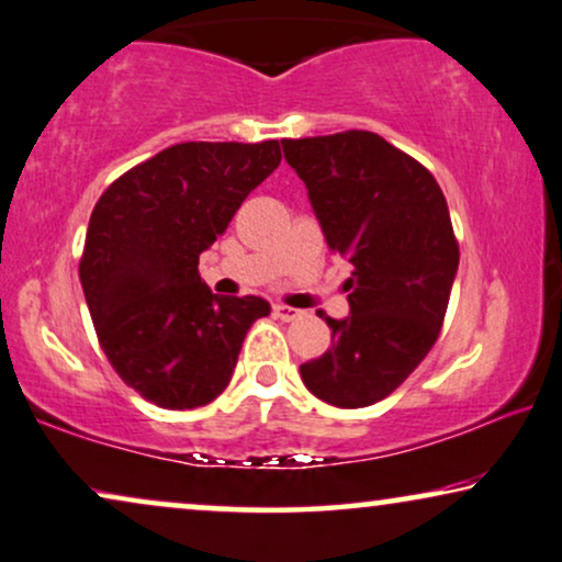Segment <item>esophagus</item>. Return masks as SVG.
I'll return each mask as SVG.
<instances>
[{"mask_svg":"<svg viewBox=\"0 0 562 562\" xmlns=\"http://www.w3.org/2000/svg\"><path fill=\"white\" fill-rule=\"evenodd\" d=\"M274 316L280 321H295V318L303 316V311L290 308V305H274Z\"/></svg>","mask_w":562,"mask_h":562,"instance_id":"1","label":"esophagus"}]
</instances>
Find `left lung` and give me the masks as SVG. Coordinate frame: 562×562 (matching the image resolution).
Returning <instances> with one entry per match:
<instances>
[{"label":"left lung","mask_w":562,"mask_h":562,"mask_svg":"<svg viewBox=\"0 0 562 562\" xmlns=\"http://www.w3.org/2000/svg\"><path fill=\"white\" fill-rule=\"evenodd\" d=\"M331 251L351 261L349 316L331 349L301 364L316 398L362 408L391 395L437 341L460 249L431 171L378 133L285 138Z\"/></svg>","instance_id":"1"}]
</instances>
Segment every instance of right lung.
<instances>
[{"label":"right lung","mask_w":562,"mask_h":562,"mask_svg":"<svg viewBox=\"0 0 562 562\" xmlns=\"http://www.w3.org/2000/svg\"><path fill=\"white\" fill-rule=\"evenodd\" d=\"M280 159L277 140H190L128 169L97 200L81 288L110 364L156 406L218 398L246 331L269 313L265 297L213 295L198 261Z\"/></svg>","instance_id":"1"}]
</instances>
